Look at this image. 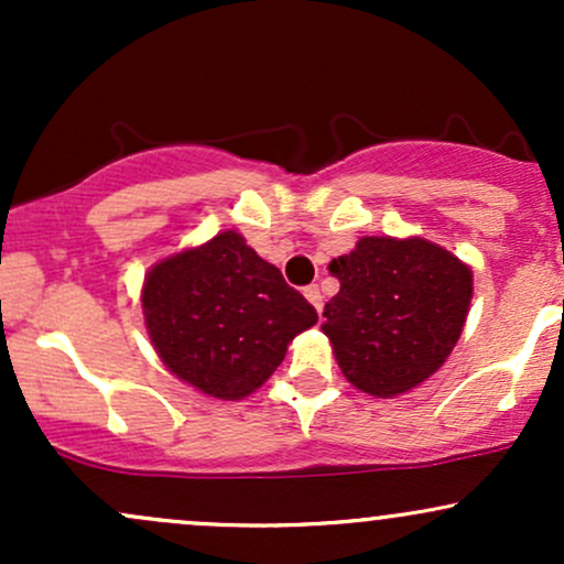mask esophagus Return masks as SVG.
Masks as SVG:
<instances>
[{
	"label": "esophagus",
	"instance_id": "1",
	"mask_svg": "<svg viewBox=\"0 0 564 564\" xmlns=\"http://www.w3.org/2000/svg\"><path fill=\"white\" fill-rule=\"evenodd\" d=\"M304 296H307L310 304H313V307L318 310V313H323V294H321V289L315 286V283H313V286L304 289Z\"/></svg>",
	"mask_w": 564,
	"mask_h": 564
}]
</instances>
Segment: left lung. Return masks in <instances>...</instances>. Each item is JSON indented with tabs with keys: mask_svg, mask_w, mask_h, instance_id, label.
<instances>
[{
	"mask_svg": "<svg viewBox=\"0 0 564 564\" xmlns=\"http://www.w3.org/2000/svg\"><path fill=\"white\" fill-rule=\"evenodd\" d=\"M339 291L323 310L341 373L377 398L430 379L462 336L471 270L424 238H360L328 264Z\"/></svg>",
	"mask_w": 564,
	"mask_h": 564,
	"instance_id": "8db88e82",
	"label": "left lung"
}]
</instances>
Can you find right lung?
Instances as JSON below:
<instances>
[{"mask_svg":"<svg viewBox=\"0 0 564 564\" xmlns=\"http://www.w3.org/2000/svg\"><path fill=\"white\" fill-rule=\"evenodd\" d=\"M142 313L166 368L219 400L246 398L286 358L318 313L238 232L159 262Z\"/></svg>","mask_w":564,"mask_h":564,"instance_id":"right-lung-1","label":"right lung"}]
</instances>
